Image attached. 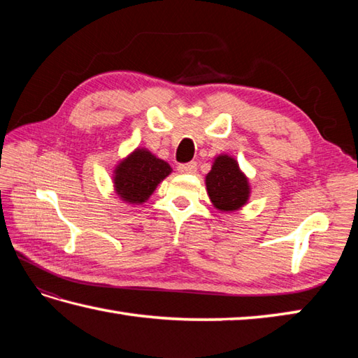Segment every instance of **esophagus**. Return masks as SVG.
<instances>
[{
	"label": "esophagus",
	"mask_w": 358,
	"mask_h": 358,
	"mask_svg": "<svg viewBox=\"0 0 358 358\" xmlns=\"http://www.w3.org/2000/svg\"><path fill=\"white\" fill-rule=\"evenodd\" d=\"M196 171V163L191 162V163H185L178 166V172L181 173H194Z\"/></svg>",
	"instance_id": "esophagus-1"
}]
</instances>
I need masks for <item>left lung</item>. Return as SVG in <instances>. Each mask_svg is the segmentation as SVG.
<instances>
[{
    "instance_id": "obj_1",
    "label": "left lung",
    "mask_w": 358,
    "mask_h": 358,
    "mask_svg": "<svg viewBox=\"0 0 358 358\" xmlns=\"http://www.w3.org/2000/svg\"><path fill=\"white\" fill-rule=\"evenodd\" d=\"M208 195L214 208L223 212L241 209L249 200L250 186L241 172L237 159L229 155H218L206 175Z\"/></svg>"
}]
</instances>
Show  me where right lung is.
Returning a JSON list of instances; mask_svg holds the SVG:
<instances>
[{"label": "right lung", "mask_w": 358, "mask_h": 358, "mask_svg": "<svg viewBox=\"0 0 358 358\" xmlns=\"http://www.w3.org/2000/svg\"><path fill=\"white\" fill-rule=\"evenodd\" d=\"M172 172L164 159L148 149H135L117 164L113 171V187L123 201L141 204L154 194L157 186Z\"/></svg>", "instance_id": "right-lung-1"}]
</instances>
